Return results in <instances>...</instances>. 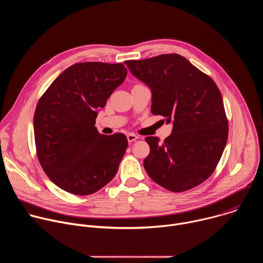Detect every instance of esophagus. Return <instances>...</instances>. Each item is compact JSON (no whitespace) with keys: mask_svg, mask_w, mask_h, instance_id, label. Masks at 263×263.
I'll return each mask as SVG.
<instances>
[{"mask_svg":"<svg viewBox=\"0 0 263 263\" xmlns=\"http://www.w3.org/2000/svg\"><path fill=\"white\" fill-rule=\"evenodd\" d=\"M139 137L137 136V135H135L134 133H129L128 135H127V139H128V141L129 142H133V141H135L136 139H138Z\"/></svg>","mask_w":263,"mask_h":263,"instance_id":"1","label":"esophagus"}]
</instances>
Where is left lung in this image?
Here are the masks:
<instances>
[{"label": "left lung", "mask_w": 263, "mask_h": 263, "mask_svg": "<svg viewBox=\"0 0 263 263\" xmlns=\"http://www.w3.org/2000/svg\"><path fill=\"white\" fill-rule=\"evenodd\" d=\"M125 64L151 89L152 114L173 124L172 134L161 143L158 137H145V172L167 191L194 189L213 173L227 143L228 122L216 84L178 54Z\"/></svg>", "instance_id": "1"}]
</instances>
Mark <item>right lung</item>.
<instances>
[{"mask_svg":"<svg viewBox=\"0 0 263 263\" xmlns=\"http://www.w3.org/2000/svg\"><path fill=\"white\" fill-rule=\"evenodd\" d=\"M126 76L123 63H76L63 70L39 101L33 121L37 156L61 190L91 195L117 175L127 137L100 134L95 125L100 109Z\"/></svg>","mask_w":263,"mask_h":263,"instance_id":"right-lung-1","label":"right lung"}]
</instances>
